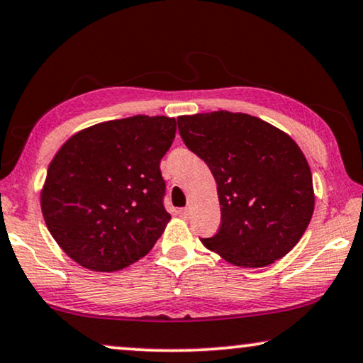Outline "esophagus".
Returning a JSON list of instances; mask_svg holds the SVG:
<instances>
[{
	"label": "esophagus",
	"mask_w": 363,
	"mask_h": 363,
	"mask_svg": "<svg viewBox=\"0 0 363 363\" xmlns=\"http://www.w3.org/2000/svg\"><path fill=\"white\" fill-rule=\"evenodd\" d=\"M190 213H191V206H190V204H188V206H185V208H182V209H180V214H182L183 218H186L188 214H190Z\"/></svg>",
	"instance_id": "esophagus-1"
}]
</instances>
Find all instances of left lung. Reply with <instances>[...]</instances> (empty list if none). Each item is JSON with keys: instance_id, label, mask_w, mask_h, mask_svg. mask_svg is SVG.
Wrapping results in <instances>:
<instances>
[{"instance_id": "left-lung-1", "label": "left lung", "mask_w": 363, "mask_h": 363, "mask_svg": "<svg viewBox=\"0 0 363 363\" xmlns=\"http://www.w3.org/2000/svg\"><path fill=\"white\" fill-rule=\"evenodd\" d=\"M183 143L218 183L220 225L201 239L238 267H267L298 244L314 211L313 177L290 135L244 113L177 119Z\"/></svg>"}]
</instances>
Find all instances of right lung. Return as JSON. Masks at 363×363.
<instances>
[{"mask_svg":"<svg viewBox=\"0 0 363 363\" xmlns=\"http://www.w3.org/2000/svg\"><path fill=\"white\" fill-rule=\"evenodd\" d=\"M175 133L173 118L139 114L94 124L60 147L40 208L72 260L93 272H116L149 254L170 220L160 160Z\"/></svg>","mask_w":363,"mask_h":363,"instance_id":"1","label":"right lung"}]
</instances>
